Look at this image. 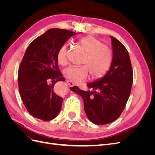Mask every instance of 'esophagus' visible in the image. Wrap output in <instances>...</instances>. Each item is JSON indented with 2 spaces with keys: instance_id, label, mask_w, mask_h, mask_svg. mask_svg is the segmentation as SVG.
<instances>
[{
  "instance_id": "34e87169",
  "label": "esophagus",
  "mask_w": 155,
  "mask_h": 155,
  "mask_svg": "<svg viewBox=\"0 0 155 155\" xmlns=\"http://www.w3.org/2000/svg\"><path fill=\"white\" fill-rule=\"evenodd\" d=\"M67 84H68V85L70 87H73V86H74V83L73 82H72V81H70L67 80Z\"/></svg>"
}]
</instances>
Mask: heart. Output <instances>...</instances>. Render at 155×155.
<instances>
[{"label":"heart","instance_id":"b5f03b06","mask_svg":"<svg viewBox=\"0 0 155 155\" xmlns=\"http://www.w3.org/2000/svg\"><path fill=\"white\" fill-rule=\"evenodd\" d=\"M81 48L87 53L81 67H69L64 70L63 75L70 81L79 83L87 81L91 75L93 80L104 77L112 63L111 50L100 40L92 36L83 37L79 41ZM58 63L65 66L68 63V48L63 46L58 51Z\"/></svg>","mask_w":155,"mask_h":155}]
</instances>
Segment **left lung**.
<instances>
[{
	"mask_svg": "<svg viewBox=\"0 0 155 155\" xmlns=\"http://www.w3.org/2000/svg\"><path fill=\"white\" fill-rule=\"evenodd\" d=\"M113 59L104 77L87 84L90 90L77 86L70 88L81 96L87 118L96 125L116 120L123 112L130 96L133 81L132 66L128 51L114 37L110 36Z\"/></svg>",
	"mask_w": 155,
	"mask_h": 155,
	"instance_id": "8db88e82",
	"label": "left lung"
}]
</instances>
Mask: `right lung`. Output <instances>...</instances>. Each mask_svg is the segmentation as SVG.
I'll use <instances>...</instances> for the list:
<instances>
[{
  "label": "right lung",
  "instance_id": "add662e5",
  "mask_svg": "<svg viewBox=\"0 0 155 155\" xmlns=\"http://www.w3.org/2000/svg\"><path fill=\"white\" fill-rule=\"evenodd\" d=\"M76 32L51 28L27 48L18 72L20 95L28 112L43 121L53 120L62 107L63 98L54 92V85L64 81L58 64L60 48Z\"/></svg>",
  "mask_w": 155,
  "mask_h": 155
}]
</instances>
